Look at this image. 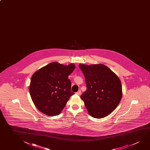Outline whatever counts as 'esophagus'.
<instances>
[{
  "instance_id": "1",
  "label": "esophagus",
  "mask_w": 150,
  "mask_h": 150,
  "mask_svg": "<svg viewBox=\"0 0 150 150\" xmlns=\"http://www.w3.org/2000/svg\"><path fill=\"white\" fill-rule=\"evenodd\" d=\"M76 94L79 95L81 94V91L79 90L78 92H76Z\"/></svg>"
}]
</instances>
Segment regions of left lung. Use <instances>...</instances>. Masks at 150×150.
Returning <instances> with one entry per match:
<instances>
[{"mask_svg": "<svg viewBox=\"0 0 150 150\" xmlns=\"http://www.w3.org/2000/svg\"><path fill=\"white\" fill-rule=\"evenodd\" d=\"M79 67L86 84V90L81 98L89 115L96 118L109 115L121 101L122 89L120 79L103 64H80Z\"/></svg>", "mask_w": 150, "mask_h": 150, "instance_id": "1", "label": "left lung"}]
</instances>
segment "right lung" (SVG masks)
Instances as JSON below:
<instances>
[{
	"label": "right lung",
	"mask_w": 150,
	"mask_h": 150,
	"mask_svg": "<svg viewBox=\"0 0 150 150\" xmlns=\"http://www.w3.org/2000/svg\"><path fill=\"white\" fill-rule=\"evenodd\" d=\"M75 68L73 64L64 65L53 62L36 71L29 85L32 100L38 110L48 116L59 115L71 95L69 79Z\"/></svg>",
	"instance_id": "1"
}]
</instances>
